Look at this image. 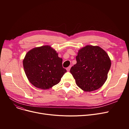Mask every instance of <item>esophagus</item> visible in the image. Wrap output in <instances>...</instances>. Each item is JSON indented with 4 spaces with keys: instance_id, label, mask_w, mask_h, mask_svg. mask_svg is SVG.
Returning a JSON list of instances; mask_svg holds the SVG:
<instances>
[{
    "instance_id": "34e87169",
    "label": "esophagus",
    "mask_w": 129,
    "mask_h": 129,
    "mask_svg": "<svg viewBox=\"0 0 129 129\" xmlns=\"http://www.w3.org/2000/svg\"><path fill=\"white\" fill-rule=\"evenodd\" d=\"M71 66H69L68 67H67L66 70H67V71H68V72H69L70 70V69H71Z\"/></svg>"
}]
</instances>
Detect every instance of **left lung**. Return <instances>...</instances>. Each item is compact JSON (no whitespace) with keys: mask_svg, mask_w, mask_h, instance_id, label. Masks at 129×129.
Instances as JSON below:
<instances>
[{"mask_svg":"<svg viewBox=\"0 0 129 129\" xmlns=\"http://www.w3.org/2000/svg\"><path fill=\"white\" fill-rule=\"evenodd\" d=\"M76 59L77 63L71 67L70 72L80 88L92 91L104 84L111 63L103 49L87 45L78 51Z\"/></svg>","mask_w":129,"mask_h":129,"instance_id":"8db88e82","label":"left lung"}]
</instances>
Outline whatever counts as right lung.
<instances>
[{"label":"right lung","mask_w":129,"mask_h":129,"mask_svg":"<svg viewBox=\"0 0 129 129\" xmlns=\"http://www.w3.org/2000/svg\"><path fill=\"white\" fill-rule=\"evenodd\" d=\"M25 75L38 88L47 89L57 84L66 72L62 59L49 45L36 47L26 54L23 60Z\"/></svg>","instance_id":"1"}]
</instances>
